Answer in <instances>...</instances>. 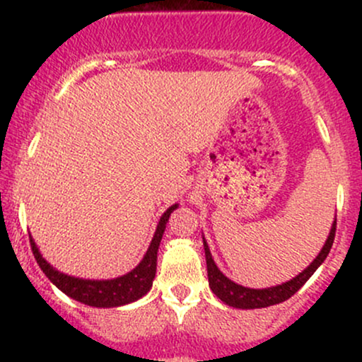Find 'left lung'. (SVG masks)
<instances>
[{"label": "left lung", "mask_w": 362, "mask_h": 362, "mask_svg": "<svg viewBox=\"0 0 362 362\" xmlns=\"http://www.w3.org/2000/svg\"><path fill=\"white\" fill-rule=\"evenodd\" d=\"M335 228H337V219L332 224L330 235H328L325 245H323L322 252L318 253V257L310 264L308 269H305L300 276H296L294 279H291L284 284L276 286V288H267V289H250L243 288V286L235 284L233 281L228 279L224 274L216 267L213 257H211L209 247L204 242V252H206V264H207V277H209V286L213 289V293L226 305L235 306V308L242 310H253V308H265V306L277 305L289 300L296 291L301 289V286L313 276V272L322 265V262L327 259L328 252H330L332 245H334L335 238Z\"/></svg>", "instance_id": "left-lung-1"}]
</instances>
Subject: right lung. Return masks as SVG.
Wrapping results in <instances>:
<instances>
[{"label":"right lung","mask_w":362,"mask_h":362,"mask_svg":"<svg viewBox=\"0 0 362 362\" xmlns=\"http://www.w3.org/2000/svg\"><path fill=\"white\" fill-rule=\"evenodd\" d=\"M173 209H177V204L168 207L167 213L161 216L160 223H158L156 233L153 236L151 245H149L146 255L141 260V264L134 271H131L126 276L117 277V279L112 281H85V279H76V277L66 276L61 274L56 269H52L42 259V255L39 253V248L35 247L34 240L30 238V247L34 252V257L39 264V267L42 269V272L49 277V281L52 284H56L62 293L71 296L73 300L85 303L88 306H97V308H112V306H120L127 305L139 300L141 296L148 293L153 286V279H155L156 274V253L158 247H160L161 236H163L165 226H167L170 214L173 213Z\"/></svg>","instance_id":"obj_1"}]
</instances>
